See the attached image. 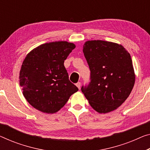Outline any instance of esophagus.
<instances>
[{
  "label": "esophagus",
  "mask_w": 150,
  "mask_h": 150,
  "mask_svg": "<svg viewBox=\"0 0 150 150\" xmlns=\"http://www.w3.org/2000/svg\"><path fill=\"white\" fill-rule=\"evenodd\" d=\"M76 86L78 88H80V86H81V83H80V82H77L76 84Z\"/></svg>",
  "instance_id": "esophagus-1"
}]
</instances>
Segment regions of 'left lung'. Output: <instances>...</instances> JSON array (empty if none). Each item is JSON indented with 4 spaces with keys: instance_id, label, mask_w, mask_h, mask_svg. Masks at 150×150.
<instances>
[{
    "instance_id": "1",
    "label": "left lung",
    "mask_w": 150,
    "mask_h": 150,
    "mask_svg": "<svg viewBox=\"0 0 150 150\" xmlns=\"http://www.w3.org/2000/svg\"><path fill=\"white\" fill-rule=\"evenodd\" d=\"M83 53L91 76L82 92L96 111H112L125 102L134 86L129 53L121 45L102 40L86 41Z\"/></svg>"
}]
</instances>
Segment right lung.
<instances>
[{"label":"right lung","instance_id":"add662e5","mask_svg":"<svg viewBox=\"0 0 150 150\" xmlns=\"http://www.w3.org/2000/svg\"><path fill=\"white\" fill-rule=\"evenodd\" d=\"M75 47L67 41H56L41 45L27 55L19 82L25 98L35 109L54 113L78 91L64 65Z\"/></svg>","mask_w":150,"mask_h":150}]
</instances>
